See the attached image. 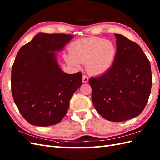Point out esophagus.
<instances>
[{"label":"esophagus","mask_w":160,"mask_h":160,"mask_svg":"<svg viewBox=\"0 0 160 160\" xmlns=\"http://www.w3.org/2000/svg\"><path fill=\"white\" fill-rule=\"evenodd\" d=\"M88 81H89V78H88L87 76H85V75H83L82 76V82L84 83H86Z\"/></svg>","instance_id":"obj_1"}]
</instances>
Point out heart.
<instances>
[{"mask_svg": "<svg viewBox=\"0 0 160 160\" xmlns=\"http://www.w3.org/2000/svg\"><path fill=\"white\" fill-rule=\"evenodd\" d=\"M69 52L64 54L68 64L73 67H79L80 62L85 64L88 72L95 75L109 70L117 55L113 42L96 37L76 40L70 45Z\"/></svg>", "mask_w": 160, "mask_h": 160, "instance_id": "b5f03b06", "label": "heart"}]
</instances>
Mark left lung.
I'll list each match as a JSON object with an SVG mask.
<instances>
[{
	"label": "left lung",
	"mask_w": 160,
	"mask_h": 160,
	"mask_svg": "<svg viewBox=\"0 0 160 160\" xmlns=\"http://www.w3.org/2000/svg\"><path fill=\"white\" fill-rule=\"evenodd\" d=\"M117 55L107 72L91 78L93 104L104 119L122 122L140 115L147 104L152 86L151 64L140 45L120 34Z\"/></svg>",
	"instance_id": "left-lung-1"
}]
</instances>
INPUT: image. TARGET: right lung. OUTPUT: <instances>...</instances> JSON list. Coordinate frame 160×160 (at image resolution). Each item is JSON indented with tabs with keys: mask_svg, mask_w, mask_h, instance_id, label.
I'll return each mask as SVG.
<instances>
[{
	"mask_svg": "<svg viewBox=\"0 0 160 160\" xmlns=\"http://www.w3.org/2000/svg\"><path fill=\"white\" fill-rule=\"evenodd\" d=\"M73 38L64 33H39L18 51L12 68V92L20 114L38 127L62 120L73 94L82 85V74L64 73L55 52Z\"/></svg>",
	"mask_w": 160,
	"mask_h": 160,
	"instance_id": "right-lung-1",
	"label": "right lung"
}]
</instances>
